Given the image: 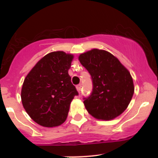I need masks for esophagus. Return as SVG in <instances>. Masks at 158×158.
Masks as SVG:
<instances>
[{"instance_id":"esophagus-1","label":"esophagus","mask_w":158,"mask_h":158,"mask_svg":"<svg viewBox=\"0 0 158 158\" xmlns=\"http://www.w3.org/2000/svg\"><path fill=\"white\" fill-rule=\"evenodd\" d=\"M81 88V84H79V85H77V89L78 92H79V93H80Z\"/></svg>"}]
</instances>
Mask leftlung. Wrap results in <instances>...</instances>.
<instances>
[{"instance_id":"1","label":"left lung","mask_w":158,"mask_h":158,"mask_svg":"<svg viewBox=\"0 0 158 158\" xmlns=\"http://www.w3.org/2000/svg\"><path fill=\"white\" fill-rule=\"evenodd\" d=\"M89 72L93 89L83 98L87 110L96 119L110 120L126 109L135 87L129 71L109 52L93 49L79 56Z\"/></svg>"}]
</instances>
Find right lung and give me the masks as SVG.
Returning a JSON list of instances; mask_svg holds the SVG:
<instances>
[{"mask_svg":"<svg viewBox=\"0 0 158 158\" xmlns=\"http://www.w3.org/2000/svg\"><path fill=\"white\" fill-rule=\"evenodd\" d=\"M73 59L63 51L50 52L25 78L21 95L23 106L40 126L56 127L66 120L70 102L79 94L68 74Z\"/></svg>","mask_w":158,"mask_h":158,"instance_id":"add662e5","label":"right lung"}]
</instances>
